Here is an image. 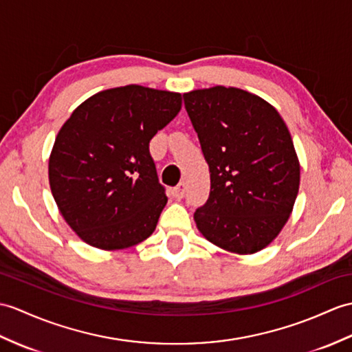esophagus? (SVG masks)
I'll return each mask as SVG.
<instances>
[{
    "label": "esophagus",
    "mask_w": 352,
    "mask_h": 352,
    "mask_svg": "<svg viewBox=\"0 0 352 352\" xmlns=\"http://www.w3.org/2000/svg\"><path fill=\"white\" fill-rule=\"evenodd\" d=\"M184 193H186V184L184 183H179L177 187H174V190H173L174 198L182 199L183 196H184Z\"/></svg>",
    "instance_id": "esophagus-1"
}]
</instances>
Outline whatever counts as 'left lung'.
I'll return each instance as SVG.
<instances>
[{
    "instance_id": "8db88e82",
    "label": "left lung",
    "mask_w": 352,
    "mask_h": 352,
    "mask_svg": "<svg viewBox=\"0 0 352 352\" xmlns=\"http://www.w3.org/2000/svg\"><path fill=\"white\" fill-rule=\"evenodd\" d=\"M210 168V196L193 219L206 239L250 255L285 223L300 186V163L285 121L259 96L234 87L183 94Z\"/></svg>"
}]
</instances>
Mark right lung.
<instances>
[{
  "label": "right lung",
  "mask_w": 352,
  "mask_h": 352,
  "mask_svg": "<svg viewBox=\"0 0 352 352\" xmlns=\"http://www.w3.org/2000/svg\"><path fill=\"white\" fill-rule=\"evenodd\" d=\"M179 109V93L126 85L97 93L72 112L55 138L49 184L80 240L117 250L154 232L168 198L150 141Z\"/></svg>",
  "instance_id": "right-lung-1"
}]
</instances>
